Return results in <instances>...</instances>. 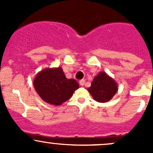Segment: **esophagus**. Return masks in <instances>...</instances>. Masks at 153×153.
<instances>
[{
	"instance_id": "obj_1",
	"label": "esophagus",
	"mask_w": 153,
	"mask_h": 153,
	"mask_svg": "<svg viewBox=\"0 0 153 153\" xmlns=\"http://www.w3.org/2000/svg\"><path fill=\"white\" fill-rule=\"evenodd\" d=\"M84 83H85V81H84V80H81V81H80V82H79V84L81 86H83L84 85Z\"/></svg>"
}]
</instances>
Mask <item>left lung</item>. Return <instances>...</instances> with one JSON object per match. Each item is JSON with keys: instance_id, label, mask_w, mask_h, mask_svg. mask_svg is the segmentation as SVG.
<instances>
[{"instance_id": "8db88e82", "label": "left lung", "mask_w": 153, "mask_h": 153, "mask_svg": "<svg viewBox=\"0 0 153 153\" xmlns=\"http://www.w3.org/2000/svg\"><path fill=\"white\" fill-rule=\"evenodd\" d=\"M118 89V86L116 81L105 72L101 71L94 78L91 86L87 90L95 101L106 103L113 98Z\"/></svg>"}]
</instances>
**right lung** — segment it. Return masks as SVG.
<instances>
[{"label":"right lung","instance_id":"right-lung-1","mask_svg":"<svg viewBox=\"0 0 153 153\" xmlns=\"http://www.w3.org/2000/svg\"><path fill=\"white\" fill-rule=\"evenodd\" d=\"M33 86L43 101L55 106L61 105L69 100L79 88L75 79L66 78L61 67L40 71L34 78Z\"/></svg>","mask_w":153,"mask_h":153}]
</instances>
